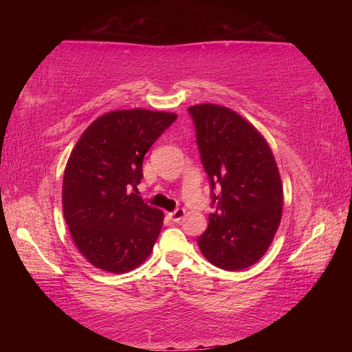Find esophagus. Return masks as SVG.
<instances>
[{
    "label": "esophagus",
    "mask_w": 352,
    "mask_h": 352,
    "mask_svg": "<svg viewBox=\"0 0 352 352\" xmlns=\"http://www.w3.org/2000/svg\"><path fill=\"white\" fill-rule=\"evenodd\" d=\"M184 214H186V211L183 210V208H177L175 211H172L170 214H169V217L174 220V222H180V220L184 217Z\"/></svg>",
    "instance_id": "obj_1"
}]
</instances>
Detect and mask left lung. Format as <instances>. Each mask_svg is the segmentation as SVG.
I'll return each mask as SVG.
<instances>
[{"label":"left lung","instance_id":"left-lung-1","mask_svg":"<svg viewBox=\"0 0 352 352\" xmlns=\"http://www.w3.org/2000/svg\"><path fill=\"white\" fill-rule=\"evenodd\" d=\"M216 212L197 243L223 270H242L269 250L283 216V183L269 142L239 113L216 104L189 107Z\"/></svg>","mask_w":352,"mask_h":352}]
</instances>
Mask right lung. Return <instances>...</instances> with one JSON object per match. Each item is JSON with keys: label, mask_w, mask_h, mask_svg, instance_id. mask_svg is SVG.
I'll return each instance as SVG.
<instances>
[{"label": "right lung", "mask_w": 352, "mask_h": 352, "mask_svg": "<svg viewBox=\"0 0 352 352\" xmlns=\"http://www.w3.org/2000/svg\"><path fill=\"white\" fill-rule=\"evenodd\" d=\"M175 113L144 109L105 113L87 127L63 174V217L85 259L100 270L127 273L152 253L162 210L136 190L142 160Z\"/></svg>", "instance_id": "1"}]
</instances>
